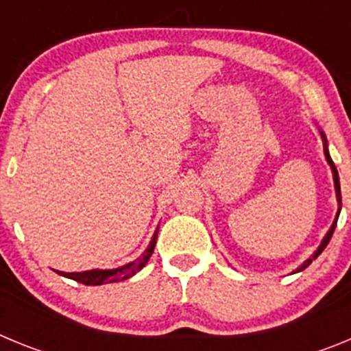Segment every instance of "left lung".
<instances>
[{"label": "left lung", "mask_w": 351, "mask_h": 351, "mask_svg": "<svg viewBox=\"0 0 351 351\" xmlns=\"http://www.w3.org/2000/svg\"><path fill=\"white\" fill-rule=\"evenodd\" d=\"M322 135H324V133H322ZM324 141H325V135H324ZM325 158H327V161H328V165L332 167V173H334V184H336V195H337V202H339V210H337V216H336V219H334V223H332V226H330V230L327 232V235H325L324 237V241H322V244H320V247H318V250L315 251V255L313 256H309L308 260H306V262L302 263V265H300L299 269H297L295 272H299V271H304V269L308 267L309 263L313 262V260L316 258V256L320 255L322 251L325 250V246H327L328 244V241H330V237H332V234H334V230H336V225H337V218H339V213H341V186H339V176H337V170H336V165H334V161H332V158L328 156V151H327V147H325Z\"/></svg>", "instance_id": "obj_1"}]
</instances>
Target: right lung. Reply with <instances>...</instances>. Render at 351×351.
<instances>
[{
	"label": "right lung",
	"instance_id": "right-lung-1",
	"mask_svg": "<svg viewBox=\"0 0 351 351\" xmlns=\"http://www.w3.org/2000/svg\"><path fill=\"white\" fill-rule=\"evenodd\" d=\"M156 239H158V230L154 232L153 239H151V243H149L147 250L142 253V256H138L135 262L128 263L125 267H119V269H110V271H86V272H60L61 276L64 278H70V280H75L79 283L84 285H89V287H96V285H105V283H117V281H125L128 278H132L133 274H137L142 267H144L147 260L151 258L153 255L154 246H156Z\"/></svg>",
	"mask_w": 351,
	"mask_h": 351
}]
</instances>
